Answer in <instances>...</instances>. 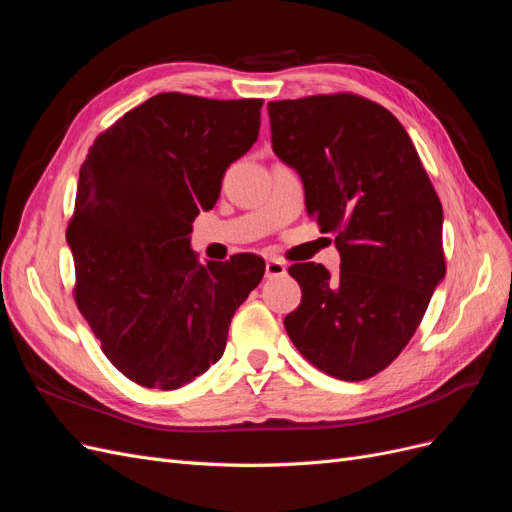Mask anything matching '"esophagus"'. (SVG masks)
I'll list each match as a JSON object with an SVG mask.
<instances>
[{
  "instance_id": "1",
  "label": "esophagus",
  "mask_w": 512,
  "mask_h": 512,
  "mask_svg": "<svg viewBox=\"0 0 512 512\" xmlns=\"http://www.w3.org/2000/svg\"><path fill=\"white\" fill-rule=\"evenodd\" d=\"M284 273H286V265L282 260H277V258L267 260V265H265V275L267 277H280Z\"/></svg>"
}]
</instances>
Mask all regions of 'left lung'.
<instances>
[{
    "instance_id": "1",
    "label": "left lung",
    "mask_w": 512,
    "mask_h": 512,
    "mask_svg": "<svg viewBox=\"0 0 512 512\" xmlns=\"http://www.w3.org/2000/svg\"><path fill=\"white\" fill-rule=\"evenodd\" d=\"M275 156L301 175L307 215L335 235L339 273L297 262L284 320L324 374L359 382L408 346L446 273L442 203L397 117L363 96L269 102Z\"/></svg>"
}]
</instances>
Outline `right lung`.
I'll use <instances>...</instances> for the list:
<instances>
[{
    "mask_svg": "<svg viewBox=\"0 0 512 512\" xmlns=\"http://www.w3.org/2000/svg\"><path fill=\"white\" fill-rule=\"evenodd\" d=\"M260 106L158 94L104 130L81 166L66 230L74 301L106 359L145 389H179L220 361L265 275L256 254L200 265L190 247L196 215L256 143Z\"/></svg>",
    "mask_w": 512,
    "mask_h": 512,
    "instance_id": "add662e5",
    "label": "right lung"
}]
</instances>
